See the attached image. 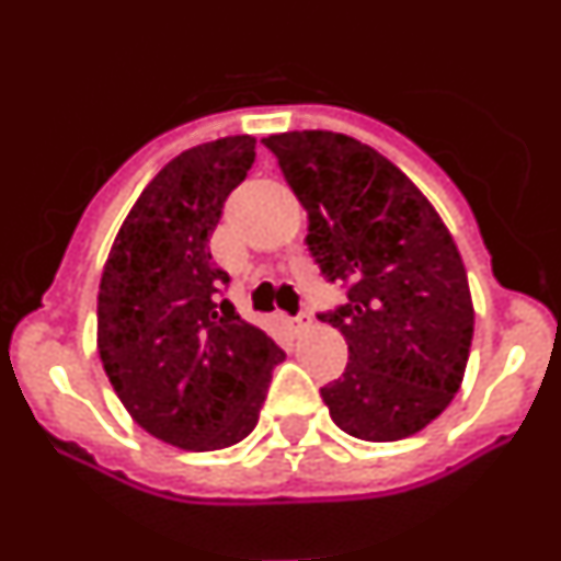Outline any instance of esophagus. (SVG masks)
<instances>
[{
  "mask_svg": "<svg viewBox=\"0 0 561 561\" xmlns=\"http://www.w3.org/2000/svg\"><path fill=\"white\" fill-rule=\"evenodd\" d=\"M286 323H289V329H295V331H306L311 325V314L309 311H300V314H295V317H286Z\"/></svg>",
  "mask_w": 561,
  "mask_h": 561,
  "instance_id": "esophagus-1",
  "label": "esophagus"
}]
</instances>
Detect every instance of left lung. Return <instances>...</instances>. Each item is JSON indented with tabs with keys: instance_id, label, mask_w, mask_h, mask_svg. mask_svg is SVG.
<instances>
[{
	"instance_id": "left-lung-1",
	"label": "left lung",
	"mask_w": 561,
	"mask_h": 561,
	"mask_svg": "<svg viewBox=\"0 0 561 561\" xmlns=\"http://www.w3.org/2000/svg\"><path fill=\"white\" fill-rule=\"evenodd\" d=\"M309 213V244L345 304L320 314L348 342L320 388L340 430L399 440L449 408L463 381L474 309L463 261L435 207L379 151L336 131L266 137Z\"/></svg>"
}]
</instances>
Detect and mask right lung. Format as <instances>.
<instances>
[{
  "mask_svg": "<svg viewBox=\"0 0 561 561\" xmlns=\"http://www.w3.org/2000/svg\"><path fill=\"white\" fill-rule=\"evenodd\" d=\"M255 137L187 148L168 162L114 238L98 291V354L123 408L171 447L213 453L255 430L284 351L225 300L210 255Z\"/></svg>",
  "mask_w": 561,
  "mask_h": 561,
  "instance_id": "right-lung-1",
  "label": "right lung"
}]
</instances>
